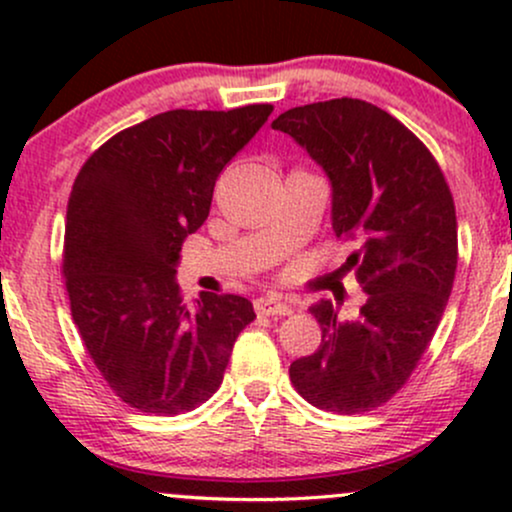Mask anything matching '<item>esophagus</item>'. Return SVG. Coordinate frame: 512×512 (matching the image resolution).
Returning <instances> with one entry per match:
<instances>
[{"mask_svg": "<svg viewBox=\"0 0 512 512\" xmlns=\"http://www.w3.org/2000/svg\"><path fill=\"white\" fill-rule=\"evenodd\" d=\"M255 310L260 315H269V317H286V315L293 313V308L289 303H284L281 298H274V296L257 298Z\"/></svg>", "mask_w": 512, "mask_h": 512, "instance_id": "1", "label": "esophagus"}]
</instances>
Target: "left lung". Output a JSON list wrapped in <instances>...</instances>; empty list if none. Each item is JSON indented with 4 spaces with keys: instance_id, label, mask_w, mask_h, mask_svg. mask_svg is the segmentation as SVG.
Returning <instances> with one entry per match:
<instances>
[{
    "instance_id": "left-lung-1",
    "label": "left lung",
    "mask_w": 512,
    "mask_h": 512,
    "mask_svg": "<svg viewBox=\"0 0 512 512\" xmlns=\"http://www.w3.org/2000/svg\"><path fill=\"white\" fill-rule=\"evenodd\" d=\"M325 168L332 228L356 240L344 272L368 293L356 320L330 301L315 354L291 363L305 402L337 414L383 407L402 390L433 339L457 269V216L443 170L397 117L358 98L291 108L272 122Z\"/></svg>"
}]
</instances>
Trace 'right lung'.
<instances>
[{
	"label": "right lung",
	"mask_w": 512,
	"mask_h": 512,
	"mask_svg": "<svg viewBox=\"0 0 512 512\" xmlns=\"http://www.w3.org/2000/svg\"><path fill=\"white\" fill-rule=\"evenodd\" d=\"M274 105L168 110L93 151L67 204L62 274L74 325L105 383L146 414L192 411L219 390L255 320L233 293L182 301L180 245L209 216L216 178Z\"/></svg>",
	"instance_id": "obj_1"
}]
</instances>
